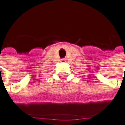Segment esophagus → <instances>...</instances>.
I'll return each mask as SVG.
<instances>
[{
  "mask_svg": "<svg viewBox=\"0 0 125 125\" xmlns=\"http://www.w3.org/2000/svg\"><path fill=\"white\" fill-rule=\"evenodd\" d=\"M61 62H66V59H61Z\"/></svg>",
  "mask_w": 125,
  "mask_h": 125,
  "instance_id": "obj_1",
  "label": "esophagus"
}]
</instances>
